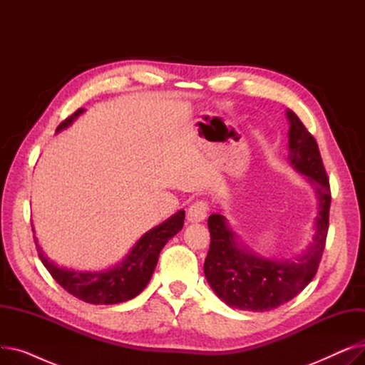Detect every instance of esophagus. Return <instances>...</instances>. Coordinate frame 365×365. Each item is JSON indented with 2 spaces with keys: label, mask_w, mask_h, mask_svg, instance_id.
<instances>
[{
  "label": "esophagus",
  "mask_w": 365,
  "mask_h": 365,
  "mask_svg": "<svg viewBox=\"0 0 365 365\" xmlns=\"http://www.w3.org/2000/svg\"><path fill=\"white\" fill-rule=\"evenodd\" d=\"M208 213V204L205 201H197L187 208V220L190 223H200L207 217Z\"/></svg>",
  "instance_id": "obj_1"
}]
</instances>
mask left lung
<instances>
[{
  "instance_id": "1",
  "label": "left lung",
  "mask_w": 365,
  "mask_h": 365,
  "mask_svg": "<svg viewBox=\"0 0 365 365\" xmlns=\"http://www.w3.org/2000/svg\"><path fill=\"white\" fill-rule=\"evenodd\" d=\"M287 120L290 124L287 160L306 176L318 200L314 237L306 250L292 259L264 257L238 241L225 216H210L212 242L204 274L217 297L234 309L264 312L296 297L315 277L325 247L331 201L327 173L312 134L290 109Z\"/></svg>"
}]
</instances>
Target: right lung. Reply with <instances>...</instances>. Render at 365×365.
Returning <instances> with one entry per match:
<instances>
[{
	"label": "right lung",
	"instance_id": "right-lung-1",
	"mask_svg": "<svg viewBox=\"0 0 365 365\" xmlns=\"http://www.w3.org/2000/svg\"><path fill=\"white\" fill-rule=\"evenodd\" d=\"M81 113H84L83 108L57 127L56 133L68 128ZM183 220L185 210H179L178 213L145 232L120 263L103 271H75L56 264L38 245L35 235L34 238L43 264L68 293L91 304H115L131 300L145 290L155 271L163 247L183 227ZM32 231L35 232L34 227Z\"/></svg>",
	"mask_w": 365,
	"mask_h": 365
}]
</instances>
